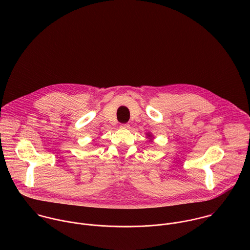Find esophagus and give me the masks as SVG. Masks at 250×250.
Instances as JSON below:
<instances>
[{
	"label": "esophagus",
	"mask_w": 250,
	"mask_h": 250,
	"mask_svg": "<svg viewBox=\"0 0 250 250\" xmlns=\"http://www.w3.org/2000/svg\"><path fill=\"white\" fill-rule=\"evenodd\" d=\"M122 127H124V128H128V127H129V125H128V124H123V125H122Z\"/></svg>",
	"instance_id": "1"
}]
</instances>
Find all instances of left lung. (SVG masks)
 Masks as SVG:
<instances>
[{
	"label": "left lung",
	"instance_id": "1",
	"mask_svg": "<svg viewBox=\"0 0 250 250\" xmlns=\"http://www.w3.org/2000/svg\"><path fill=\"white\" fill-rule=\"evenodd\" d=\"M147 135H148V136H149V137H150V136H151V135H150V133H148V134H147Z\"/></svg>",
	"mask_w": 250,
	"mask_h": 250
}]
</instances>
